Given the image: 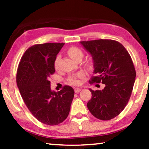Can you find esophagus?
Here are the masks:
<instances>
[{
  "instance_id": "obj_1",
  "label": "esophagus",
  "mask_w": 149,
  "mask_h": 149,
  "mask_svg": "<svg viewBox=\"0 0 149 149\" xmlns=\"http://www.w3.org/2000/svg\"><path fill=\"white\" fill-rule=\"evenodd\" d=\"M81 89L80 88H75V89H74V91L75 93H78L81 91Z\"/></svg>"
}]
</instances>
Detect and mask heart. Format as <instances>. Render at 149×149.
<instances>
[{
    "label": "heart",
    "mask_w": 149,
    "mask_h": 149,
    "mask_svg": "<svg viewBox=\"0 0 149 149\" xmlns=\"http://www.w3.org/2000/svg\"><path fill=\"white\" fill-rule=\"evenodd\" d=\"M67 53L69 55V56L74 61H76L77 60H81L83 56H84V52L81 49L76 47H72L68 49L67 50ZM58 64H59V57L58 56L56 60H55L54 65V68L56 70H58ZM88 68H91L93 65V60L91 58H88L86 60L85 63ZM83 77V74L81 73H79L76 75H71L68 78V83L70 84L73 85H78L80 84V78Z\"/></svg>",
    "instance_id": "heart-1"
}]
</instances>
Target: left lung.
<instances>
[{"instance_id":"8db88e82","label":"left lung","mask_w":149,"mask_h":149,"mask_svg":"<svg viewBox=\"0 0 149 149\" xmlns=\"http://www.w3.org/2000/svg\"><path fill=\"white\" fill-rule=\"evenodd\" d=\"M91 54L95 70L90 84L100 82L102 90L93 91L87 108L95 118L110 120L124 109L132 95L136 72L132 58L125 48L118 41L98 39L81 41Z\"/></svg>"}]
</instances>
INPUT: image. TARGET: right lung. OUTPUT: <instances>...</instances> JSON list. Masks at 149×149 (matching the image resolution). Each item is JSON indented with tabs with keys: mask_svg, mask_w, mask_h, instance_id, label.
<instances>
[{
	"mask_svg": "<svg viewBox=\"0 0 149 149\" xmlns=\"http://www.w3.org/2000/svg\"><path fill=\"white\" fill-rule=\"evenodd\" d=\"M64 45H34L25 52L17 67L16 83L25 104L37 120L49 125L66 119L74 96V89L68 85L58 92L50 89L54 63Z\"/></svg>",
	"mask_w": 149,
	"mask_h": 149,
	"instance_id": "add662e5",
	"label": "right lung"
}]
</instances>
